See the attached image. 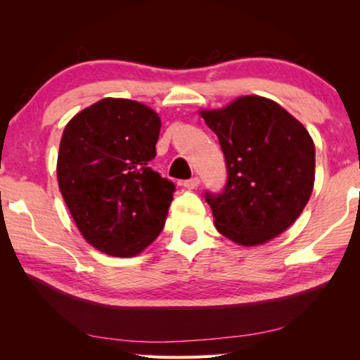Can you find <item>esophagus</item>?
Masks as SVG:
<instances>
[{
  "label": "esophagus",
  "mask_w": 360,
  "mask_h": 360,
  "mask_svg": "<svg viewBox=\"0 0 360 360\" xmlns=\"http://www.w3.org/2000/svg\"><path fill=\"white\" fill-rule=\"evenodd\" d=\"M198 184H200V179L197 178V176H195V178H191V179H187V181L182 182V186H184L186 188H188V191H191V188L198 187Z\"/></svg>",
  "instance_id": "34e87169"
}]
</instances>
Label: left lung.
I'll return each mask as SVG.
<instances>
[{
    "instance_id": "left-lung-1",
    "label": "left lung",
    "mask_w": 360,
    "mask_h": 360,
    "mask_svg": "<svg viewBox=\"0 0 360 360\" xmlns=\"http://www.w3.org/2000/svg\"><path fill=\"white\" fill-rule=\"evenodd\" d=\"M200 115L217 135L227 163L224 192L205 195L217 231L240 246L276 238L311 197L313 138L276 101L257 95Z\"/></svg>"
}]
</instances>
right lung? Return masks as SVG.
I'll return each instance as SVG.
<instances>
[{
	"instance_id": "1",
	"label": "right lung",
	"mask_w": 360,
	"mask_h": 360,
	"mask_svg": "<svg viewBox=\"0 0 360 360\" xmlns=\"http://www.w3.org/2000/svg\"><path fill=\"white\" fill-rule=\"evenodd\" d=\"M162 120L149 106L103 98L66 124L57 179L84 240L112 257H133L165 225L174 184L148 167Z\"/></svg>"
}]
</instances>
